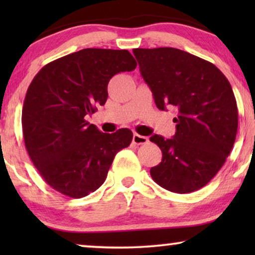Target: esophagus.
<instances>
[{
    "label": "esophagus",
    "instance_id": "esophagus-1",
    "mask_svg": "<svg viewBox=\"0 0 255 255\" xmlns=\"http://www.w3.org/2000/svg\"><path fill=\"white\" fill-rule=\"evenodd\" d=\"M132 141H133V144H135V145H144L148 141V139H147V137H144V135L134 133L133 138H132Z\"/></svg>",
    "mask_w": 255,
    "mask_h": 255
}]
</instances>
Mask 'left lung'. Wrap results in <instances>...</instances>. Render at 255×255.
I'll return each mask as SVG.
<instances>
[{
  "label": "left lung",
  "mask_w": 255,
  "mask_h": 255,
  "mask_svg": "<svg viewBox=\"0 0 255 255\" xmlns=\"http://www.w3.org/2000/svg\"><path fill=\"white\" fill-rule=\"evenodd\" d=\"M133 54L158 109L179 113L173 138H149L162 152L161 162L149 170L152 179L177 194L201 189L235 144L238 109L231 85L214 64L179 48H134Z\"/></svg>",
  "instance_id": "left-lung-1"
}]
</instances>
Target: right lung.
Returning <instances> with one entry per match:
<instances>
[{
    "label": "right lung",
    "instance_id": "1",
    "mask_svg": "<svg viewBox=\"0 0 255 255\" xmlns=\"http://www.w3.org/2000/svg\"><path fill=\"white\" fill-rule=\"evenodd\" d=\"M135 66L127 50L85 48L48 62L33 78L22 110L24 142L54 190L73 198L94 193L115 155L131 144L128 128L103 133L86 116L106 103L110 79Z\"/></svg>",
    "mask_w": 255,
    "mask_h": 255
}]
</instances>
